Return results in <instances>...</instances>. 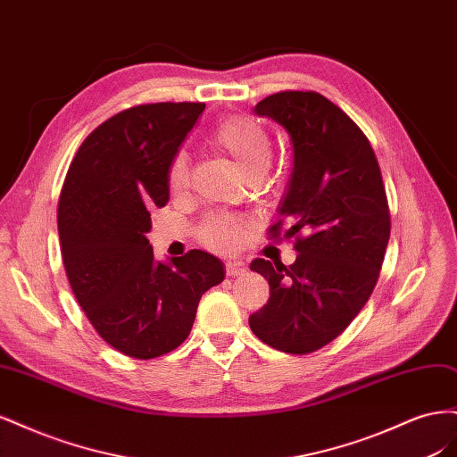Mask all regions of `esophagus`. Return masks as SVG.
<instances>
[{
	"label": "esophagus",
	"instance_id": "1",
	"mask_svg": "<svg viewBox=\"0 0 457 457\" xmlns=\"http://www.w3.org/2000/svg\"><path fill=\"white\" fill-rule=\"evenodd\" d=\"M225 269H227L228 276H240V274H244L247 270L240 261H228Z\"/></svg>",
	"mask_w": 457,
	"mask_h": 457
}]
</instances>
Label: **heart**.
Wrapping results in <instances>:
<instances>
[{"instance_id":"b5f03b06","label":"heart","mask_w":457,"mask_h":457,"mask_svg":"<svg viewBox=\"0 0 457 457\" xmlns=\"http://www.w3.org/2000/svg\"><path fill=\"white\" fill-rule=\"evenodd\" d=\"M215 148L225 152L245 175H262L272 162L274 145L269 129L250 116H230L219 121L210 133ZM190 183V163L185 152H177L168 165V185L181 192ZM200 240L217 252L237 247L242 240V223L232 215H219L200 227Z\"/></svg>"}]
</instances>
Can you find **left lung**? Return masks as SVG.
I'll return each mask as SVG.
<instances>
[{
    "label": "left lung",
    "instance_id": "8db88e82",
    "mask_svg": "<svg viewBox=\"0 0 457 457\" xmlns=\"http://www.w3.org/2000/svg\"><path fill=\"white\" fill-rule=\"evenodd\" d=\"M287 131L294 170L280 215L295 238L294 265L255 259L270 286L250 316L253 334L289 354L322 349L343 334L378 284L391 234L379 163L362 129L316 91H280L253 108ZM284 219L272 227L280 237Z\"/></svg>",
    "mask_w": 457,
    "mask_h": 457
}]
</instances>
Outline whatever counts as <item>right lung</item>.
I'll list each match as a JSON object with an SVG mask.
<instances>
[{"instance_id": "right-lung-1", "label": "right lung", "mask_w": 457, "mask_h": 457, "mask_svg": "<svg viewBox=\"0 0 457 457\" xmlns=\"http://www.w3.org/2000/svg\"><path fill=\"white\" fill-rule=\"evenodd\" d=\"M204 103L139 104L108 118L81 143L59 198L64 270L93 328L123 354L156 358L181 345L225 265L192 250L154 259L150 212L170 200L168 165Z\"/></svg>"}]
</instances>
